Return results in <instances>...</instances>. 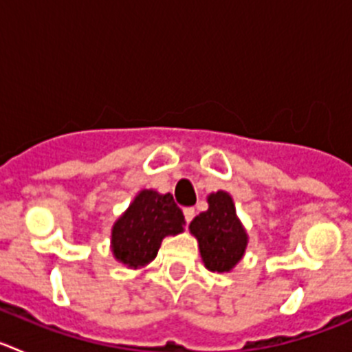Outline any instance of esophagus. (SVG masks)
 <instances>
[{"label":"esophagus","mask_w":352,"mask_h":352,"mask_svg":"<svg viewBox=\"0 0 352 352\" xmlns=\"http://www.w3.org/2000/svg\"><path fill=\"white\" fill-rule=\"evenodd\" d=\"M183 214H185V220H186V222H190V220L194 219L195 210H194V208H185V210H183Z\"/></svg>","instance_id":"esophagus-1"}]
</instances>
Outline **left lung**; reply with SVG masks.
<instances>
[{"label":"left lung","mask_w":352,"mask_h":352,"mask_svg":"<svg viewBox=\"0 0 352 352\" xmlns=\"http://www.w3.org/2000/svg\"><path fill=\"white\" fill-rule=\"evenodd\" d=\"M188 229L197 239L201 259L210 272L229 273L243 259L248 234L229 192H211L208 210L199 213Z\"/></svg>","instance_id":"obj_1"}]
</instances>
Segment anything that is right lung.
<instances>
[{"instance_id": "obj_1", "label": "right lung", "mask_w": 352, "mask_h": 352, "mask_svg": "<svg viewBox=\"0 0 352 352\" xmlns=\"http://www.w3.org/2000/svg\"><path fill=\"white\" fill-rule=\"evenodd\" d=\"M183 226L185 217L173 195L144 188L113 223L111 252L126 268H146L157 257L162 239L183 232Z\"/></svg>"}]
</instances>
